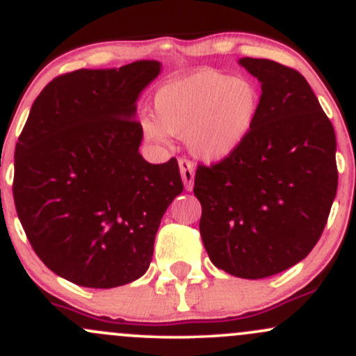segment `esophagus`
Returning a JSON list of instances; mask_svg holds the SVG:
<instances>
[{"label":"esophagus","instance_id":"34e87169","mask_svg":"<svg viewBox=\"0 0 356 356\" xmlns=\"http://www.w3.org/2000/svg\"><path fill=\"white\" fill-rule=\"evenodd\" d=\"M179 169H181V177L184 181V186L187 191L193 189L194 186V165L191 160L179 159Z\"/></svg>","mask_w":356,"mask_h":356}]
</instances>
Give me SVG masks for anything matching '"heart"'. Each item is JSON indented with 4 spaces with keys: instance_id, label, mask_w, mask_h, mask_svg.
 I'll return each instance as SVG.
<instances>
[{
    "instance_id": "heart-1",
    "label": "heart",
    "mask_w": 356,
    "mask_h": 356,
    "mask_svg": "<svg viewBox=\"0 0 356 356\" xmlns=\"http://www.w3.org/2000/svg\"><path fill=\"white\" fill-rule=\"evenodd\" d=\"M259 108L260 91L252 79L202 69L163 84L154 97L155 118L142 116L140 127L155 143L186 136L196 157L214 162L243 143Z\"/></svg>"
}]
</instances>
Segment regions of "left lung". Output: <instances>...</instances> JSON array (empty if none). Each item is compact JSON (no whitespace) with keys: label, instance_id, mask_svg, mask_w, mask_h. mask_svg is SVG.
Returning a JSON list of instances; mask_svg holds the SVG:
<instances>
[{"label":"left lung","instance_id":"left-lung-1","mask_svg":"<svg viewBox=\"0 0 356 356\" xmlns=\"http://www.w3.org/2000/svg\"><path fill=\"white\" fill-rule=\"evenodd\" d=\"M261 83L247 138L228 157L197 165L202 243L229 275L264 279L306 259L318 243L338 189L337 136L296 69L240 58Z\"/></svg>","mask_w":356,"mask_h":356}]
</instances>
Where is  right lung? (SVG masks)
Returning a JSON list of instances; mask_svg holds the SVG:
<instances>
[{
	"label": "right lung",
	"mask_w": 356,
	"mask_h": 356,
	"mask_svg": "<svg viewBox=\"0 0 356 356\" xmlns=\"http://www.w3.org/2000/svg\"><path fill=\"white\" fill-rule=\"evenodd\" d=\"M155 60L62 74L37 96L15 148L13 197L47 267L83 287L111 289L147 272L163 213L182 193L177 160L140 155L136 99Z\"/></svg>",
	"instance_id": "add662e5"
}]
</instances>
